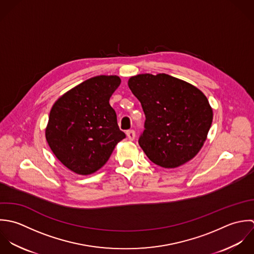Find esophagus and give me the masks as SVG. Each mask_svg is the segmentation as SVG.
<instances>
[{"label":"esophagus","mask_w":254,"mask_h":254,"mask_svg":"<svg viewBox=\"0 0 254 254\" xmlns=\"http://www.w3.org/2000/svg\"><path fill=\"white\" fill-rule=\"evenodd\" d=\"M127 136L129 140H133L135 138V131L133 129H129L127 131Z\"/></svg>","instance_id":"obj_1"}]
</instances>
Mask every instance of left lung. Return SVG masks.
<instances>
[{
	"mask_svg": "<svg viewBox=\"0 0 254 254\" xmlns=\"http://www.w3.org/2000/svg\"><path fill=\"white\" fill-rule=\"evenodd\" d=\"M127 84L145 114V129L138 143L150 161L173 169L194 158L213 120L202 91L166 73L137 74Z\"/></svg>",
	"mask_w": 254,
	"mask_h": 254,
	"instance_id": "1",
	"label": "left lung"
}]
</instances>
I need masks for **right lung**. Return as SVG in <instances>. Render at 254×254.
<instances>
[{
	"label": "right lung",
	"mask_w": 254,
	"mask_h": 254,
	"mask_svg": "<svg viewBox=\"0 0 254 254\" xmlns=\"http://www.w3.org/2000/svg\"><path fill=\"white\" fill-rule=\"evenodd\" d=\"M120 84L117 75L94 76L54 103L46 139L58 160L73 173L86 176L101 169L126 137L109 104Z\"/></svg>",
	"instance_id": "obj_1"
}]
</instances>
